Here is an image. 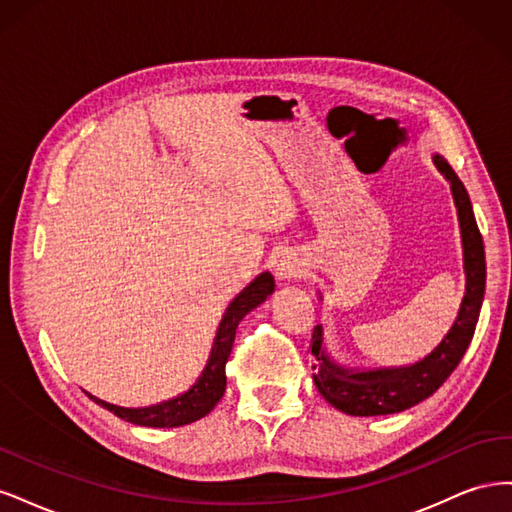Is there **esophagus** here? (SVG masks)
<instances>
[{"label": "esophagus", "instance_id": "1", "mask_svg": "<svg viewBox=\"0 0 512 512\" xmlns=\"http://www.w3.org/2000/svg\"><path fill=\"white\" fill-rule=\"evenodd\" d=\"M275 273H277V280H282V282L299 280V277L305 273V262L301 260L299 254L286 252V254H282L280 260H277Z\"/></svg>", "mask_w": 512, "mask_h": 512}]
</instances>
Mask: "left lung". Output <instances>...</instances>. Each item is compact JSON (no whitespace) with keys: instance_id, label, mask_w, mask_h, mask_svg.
<instances>
[{"instance_id":"left-lung-1","label":"left lung","mask_w":512,"mask_h":512,"mask_svg":"<svg viewBox=\"0 0 512 512\" xmlns=\"http://www.w3.org/2000/svg\"><path fill=\"white\" fill-rule=\"evenodd\" d=\"M433 164L451 183V194L457 207V220L461 230L463 247V271H466V292L459 305L453 327L442 337V342L433 348L421 361L399 367H348L337 363L324 344L322 324L312 335L314 382L320 395L333 408L350 416H380L404 412L423 399L431 397L466 354L478 322L480 305L485 299V245L480 237L470 196L463 188L461 179L455 175L440 153H433ZM320 294V292H318ZM322 299V294H320Z\"/></svg>"}]
</instances>
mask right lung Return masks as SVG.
Wrapping results in <instances>:
<instances>
[{"instance_id":"1","label":"right lung","mask_w":512,"mask_h":512,"mask_svg":"<svg viewBox=\"0 0 512 512\" xmlns=\"http://www.w3.org/2000/svg\"><path fill=\"white\" fill-rule=\"evenodd\" d=\"M273 290H275L273 275L265 271L258 277H254V280L228 303L226 312L218 324V331H215L207 365L203 371H200L198 380L185 393L145 408H123V406L108 404V401H102L89 393L87 395L94 399L98 406L113 412L115 416L123 418V421L141 425V427L170 429V427L190 425L198 421V418L207 416L215 406H218V401L226 391V361L230 356L232 344H235L239 322L260 303H265L267 297L273 294Z\"/></svg>"}]
</instances>
